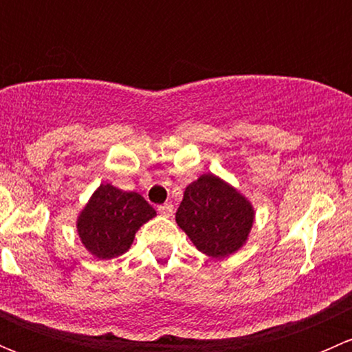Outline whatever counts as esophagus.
<instances>
[{
	"label": "esophagus",
	"mask_w": 352,
	"mask_h": 352,
	"mask_svg": "<svg viewBox=\"0 0 352 352\" xmlns=\"http://www.w3.org/2000/svg\"><path fill=\"white\" fill-rule=\"evenodd\" d=\"M158 212L162 216H165V218H172V216H173V206L172 204L158 206Z\"/></svg>",
	"instance_id": "1"
}]
</instances>
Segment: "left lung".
I'll use <instances>...</instances> for the list:
<instances>
[{
	"instance_id": "left-lung-1",
	"label": "left lung",
	"mask_w": 352,
	"mask_h": 352,
	"mask_svg": "<svg viewBox=\"0 0 352 352\" xmlns=\"http://www.w3.org/2000/svg\"><path fill=\"white\" fill-rule=\"evenodd\" d=\"M175 219L202 254L221 258L245 243L254 209L233 187L209 173L187 186Z\"/></svg>"
}]
</instances>
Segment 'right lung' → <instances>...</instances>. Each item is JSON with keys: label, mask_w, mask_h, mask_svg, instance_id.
Masks as SVG:
<instances>
[{"label": "right lung", "mask_w": 352, "mask_h": 352, "mask_svg": "<svg viewBox=\"0 0 352 352\" xmlns=\"http://www.w3.org/2000/svg\"><path fill=\"white\" fill-rule=\"evenodd\" d=\"M155 214L138 192L102 184L78 218V233L95 257L113 258L131 247L140 226Z\"/></svg>", "instance_id": "add662e5"}]
</instances>
